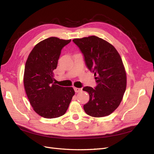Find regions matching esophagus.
Listing matches in <instances>:
<instances>
[{
    "mask_svg": "<svg viewBox=\"0 0 154 154\" xmlns=\"http://www.w3.org/2000/svg\"><path fill=\"white\" fill-rule=\"evenodd\" d=\"M74 89H75V92H76V93L79 92H81V91H82V88H76V87H75V88H74Z\"/></svg>",
    "mask_w": 154,
    "mask_h": 154,
    "instance_id": "1",
    "label": "esophagus"
}]
</instances>
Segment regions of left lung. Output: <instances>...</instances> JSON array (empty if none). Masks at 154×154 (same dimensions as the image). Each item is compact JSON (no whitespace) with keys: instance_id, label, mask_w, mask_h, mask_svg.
<instances>
[{"instance_id":"8db88e82","label":"left lung","mask_w":154,"mask_h":154,"mask_svg":"<svg viewBox=\"0 0 154 154\" xmlns=\"http://www.w3.org/2000/svg\"><path fill=\"white\" fill-rule=\"evenodd\" d=\"M88 69L94 74L97 86L85 87L89 101L83 106L85 113L94 117L108 116L118 108L126 89V72L121 57L108 42L97 36L75 39Z\"/></svg>"}]
</instances>
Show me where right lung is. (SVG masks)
<instances>
[{
  "label": "right lung",
  "instance_id": "1",
  "mask_svg": "<svg viewBox=\"0 0 154 154\" xmlns=\"http://www.w3.org/2000/svg\"><path fill=\"white\" fill-rule=\"evenodd\" d=\"M71 41L51 37L37 44L26 60L23 83L29 102L35 112L46 119L64 115L75 92L72 87L56 85L53 71L61 50Z\"/></svg>",
  "mask_w": 154,
  "mask_h": 154
}]
</instances>
